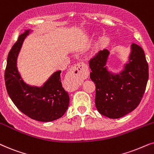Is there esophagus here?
<instances>
[{
  "instance_id": "esophagus-1",
  "label": "esophagus",
  "mask_w": 154,
  "mask_h": 154,
  "mask_svg": "<svg viewBox=\"0 0 154 154\" xmlns=\"http://www.w3.org/2000/svg\"><path fill=\"white\" fill-rule=\"evenodd\" d=\"M88 76V71L85 63L79 62L71 68L67 73L66 81L71 88L75 90L81 84L82 80Z\"/></svg>"
}]
</instances>
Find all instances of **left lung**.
<instances>
[{
  "label": "left lung",
  "instance_id": "8db88e82",
  "mask_svg": "<svg viewBox=\"0 0 154 154\" xmlns=\"http://www.w3.org/2000/svg\"><path fill=\"white\" fill-rule=\"evenodd\" d=\"M128 61L119 73L109 71V51L105 49L89 62L90 78L95 83V107L101 115L118 119L133 111L142 98L149 79V66L143 50L132 43Z\"/></svg>",
  "mask_w": 154,
  "mask_h": 154
}]
</instances>
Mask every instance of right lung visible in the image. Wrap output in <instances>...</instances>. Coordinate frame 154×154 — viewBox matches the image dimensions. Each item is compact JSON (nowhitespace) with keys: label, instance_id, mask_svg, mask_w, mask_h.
Instances as JSON below:
<instances>
[{"label":"right lung","instance_id":"right-lung-1","mask_svg":"<svg viewBox=\"0 0 154 154\" xmlns=\"http://www.w3.org/2000/svg\"><path fill=\"white\" fill-rule=\"evenodd\" d=\"M32 30L19 36L8 56L5 82L7 92L15 106L22 112L37 121L51 122L64 115L69 105V95L61 83V71H57L42 86L27 84L17 67V57L23 42Z\"/></svg>","mask_w":154,"mask_h":154}]
</instances>
